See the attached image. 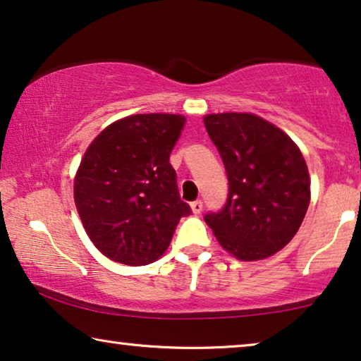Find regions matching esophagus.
<instances>
[{"mask_svg": "<svg viewBox=\"0 0 361 361\" xmlns=\"http://www.w3.org/2000/svg\"><path fill=\"white\" fill-rule=\"evenodd\" d=\"M191 209H192V212H195V214H201V211H202V201H201V200L192 201V202H191Z\"/></svg>", "mask_w": 361, "mask_h": 361, "instance_id": "34e87169", "label": "esophagus"}]
</instances>
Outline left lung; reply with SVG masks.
<instances>
[{"label":"left lung","instance_id":"8db88e82","mask_svg":"<svg viewBox=\"0 0 361 361\" xmlns=\"http://www.w3.org/2000/svg\"><path fill=\"white\" fill-rule=\"evenodd\" d=\"M204 126L229 180L226 204L207 212L206 224L238 260L273 255L296 235L311 200L301 150L253 114H209Z\"/></svg>","mask_w":361,"mask_h":361}]
</instances>
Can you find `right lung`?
Returning <instances> with one entry per match:
<instances>
[{"label":"right lung","mask_w":361,"mask_h":361,"mask_svg":"<svg viewBox=\"0 0 361 361\" xmlns=\"http://www.w3.org/2000/svg\"><path fill=\"white\" fill-rule=\"evenodd\" d=\"M185 118L135 114L91 142L75 178V204L96 248L130 267L155 262L173 237L181 201L170 154Z\"/></svg>","instance_id":"1"}]
</instances>
